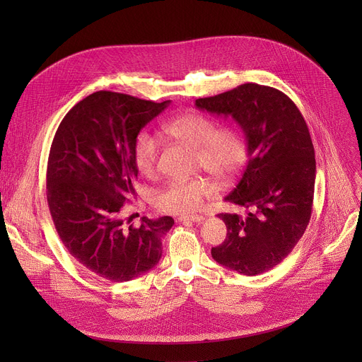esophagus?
<instances>
[{
    "instance_id": "esophagus-1",
    "label": "esophagus",
    "mask_w": 362,
    "mask_h": 362,
    "mask_svg": "<svg viewBox=\"0 0 362 362\" xmlns=\"http://www.w3.org/2000/svg\"><path fill=\"white\" fill-rule=\"evenodd\" d=\"M179 222H202L203 216L202 215H186V216H179Z\"/></svg>"
}]
</instances>
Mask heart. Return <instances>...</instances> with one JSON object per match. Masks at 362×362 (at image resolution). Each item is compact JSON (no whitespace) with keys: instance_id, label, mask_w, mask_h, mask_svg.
<instances>
[{"instance_id":"b5f03b06","label":"heart","mask_w":362,"mask_h":362,"mask_svg":"<svg viewBox=\"0 0 362 362\" xmlns=\"http://www.w3.org/2000/svg\"><path fill=\"white\" fill-rule=\"evenodd\" d=\"M160 133L193 150L194 165L209 175L226 180L235 176L247 159V143L236 127H218V123L202 113H185L160 124ZM133 163L139 175L151 177L158 166V143L147 133H140L133 144ZM212 192L203 177L175 179L154 196L158 209L172 215L197 211L203 199Z\"/></svg>"}]
</instances>
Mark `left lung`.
Instances as JSON below:
<instances>
[{
  "instance_id": "obj_1",
  "label": "left lung",
  "mask_w": 362,
  "mask_h": 362,
  "mask_svg": "<svg viewBox=\"0 0 362 362\" xmlns=\"http://www.w3.org/2000/svg\"><path fill=\"white\" fill-rule=\"evenodd\" d=\"M196 107L230 116L247 141L246 170L225 197L246 214L218 215L228 233L212 257L247 276L264 274L292 252L311 219L317 172L311 134L286 94L256 83L197 98Z\"/></svg>"
}]
</instances>
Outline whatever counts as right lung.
<instances>
[{
    "label": "right lung",
    "mask_w": 362,
    "mask_h": 362,
    "mask_svg": "<svg viewBox=\"0 0 362 362\" xmlns=\"http://www.w3.org/2000/svg\"><path fill=\"white\" fill-rule=\"evenodd\" d=\"M170 103L95 91L64 116L51 143L47 202L56 230L71 256L93 274L126 282L156 267L170 216L122 218L134 194L133 144L140 130Z\"/></svg>",
    "instance_id": "add662e5"
}]
</instances>
